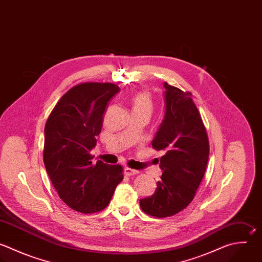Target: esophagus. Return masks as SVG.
<instances>
[{
    "mask_svg": "<svg viewBox=\"0 0 262 262\" xmlns=\"http://www.w3.org/2000/svg\"><path fill=\"white\" fill-rule=\"evenodd\" d=\"M124 172H125V175H127V176H134V175L139 174V171L133 170V169H130V168H125Z\"/></svg>",
    "mask_w": 262,
    "mask_h": 262,
    "instance_id": "obj_1",
    "label": "esophagus"
}]
</instances>
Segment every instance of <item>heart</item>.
I'll return each instance as SVG.
<instances>
[{"mask_svg":"<svg viewBox=\"0 0 262 262\" xmlns=\"http://www.w3.org/2000/svg\"><path fill=\"white\" fill-rule=\"evenodd\" d=\"M154 111V101L147 92L137 93L132 100V113H145L149 116Z\"/></svg>","mask_w":262,"mask_h":262,"instance_id":"1","label":"heart"}]
</instances>
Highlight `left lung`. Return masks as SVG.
Segmentation results:
<instances>
[{
  "label": "left lung",
  "instance_id": "obj_1",
  "mask_svg": "<svg viewBox=\"0 0 262 262\" xmlns=\"http://www.w3.org/2000/svg\"><path fill=\"white\" fill-rule=\"evenodd\" d=\"M165 115L152 139L163 171L156 191L139 204L148 215L164 218L177 214L193 200L209 159V140L201 115L189 92L164 83Z\"/></svg>",
  "mask_w": 262,
  "mask_h": 262
}]
</instances>
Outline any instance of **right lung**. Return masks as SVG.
Masks as SVG:
<instances>
[{"label": "right lung", "instance_id": "add662e5", "mask_svg": "<svg viewBox=\"0 0 262 262\" xmlns=\"http://www.w3.org/2000/svg\"><path fill=\"white\" fill-rule=\"evenodd\" d=\"M119 91L111 83L77 85L59 99L45 125L46 171L59 198L81 213L103 210L123 180L120 165L92 164L90 155L106 105Z\"/></svg>", "mask_w": 262, "mask_h": 262}]
</instances>
